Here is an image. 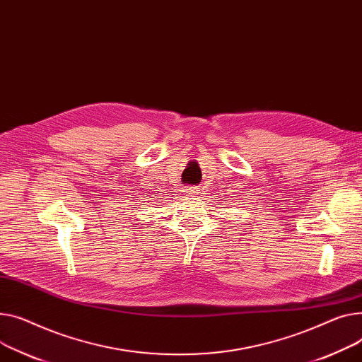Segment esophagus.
I'll return each instance as SVG.
<instances>
[{
	"label": "esophagus",
	"instance_id": "esophagus-1",
	"mask_svg": "<svg viewBox=\"0 0 362 362\" xmlns=\"http://www.w3.org/2000/svg\"><path fill=\"white\" fill-rule=\"evenodd\" d=\"M186 192H187V195H195V194H198L197 189H187Z\"/></svg>",
	"mask_w": 362,
	"mask_h": 362
}]
</instances>
